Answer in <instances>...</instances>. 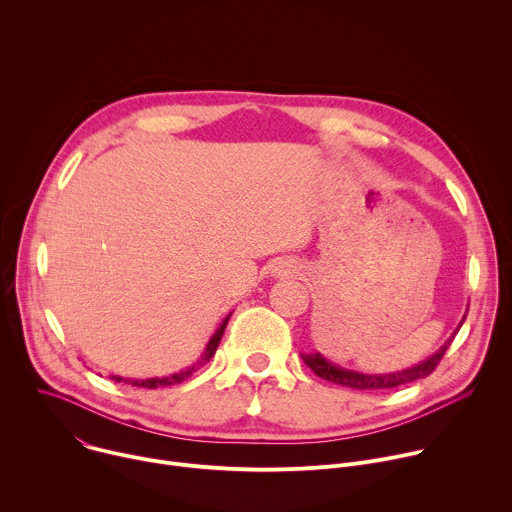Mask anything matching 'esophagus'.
I'll use <instances>...</instances> for the list:
<instances>
[{
  "instance_id": "esophagus-1",
  "label": "esophagus",
  "mask_w": 512,
  "mask_h": 512,
  "mask_svg": "<svg viewBox=\"0 0 512 512\" xmlns=\"http://www.w3.org/2000/svg\"><path fill=\"white\" fill-rule=\"evenodd\" d=\"M287 273H291V267L287 263H281L277 269V275H287Z\"/></svg>"
}]
</instances>
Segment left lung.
<instances>
[{
	"instance_id": "8db88e82",
	"label": "left lung",
	"mask_w": 512,
	"mask_h": 512,
	"mask_svg": "<svg viewBox=\"0 0 512 512\" xmlns=\"http://www.w3.org/2000/svg\"><path fill=\"white\" fill-rule=\"evenodd\" d=\"M466 320V316H464ZM462 320V322H464ZM462 326V324H460ZM460 330V328H458ZM456 330V332H458ZM454 332V334H456ZM454 340V336L437 350L433 356H429L427 360L415 364V367L411 369H405V371H399V373H389V375H364V373H354V371H348V369H342V367H336V364L328 362L320 352H314V354H304V362L308 364V367L322 379L334 383V385H340V387H348V389H356V391H383V389H393V387H399V385H405V383H413L417 379H425L429 377L437 364H440L442 356L446 354L450 342Z\"/></svg>"
}]
</instances>
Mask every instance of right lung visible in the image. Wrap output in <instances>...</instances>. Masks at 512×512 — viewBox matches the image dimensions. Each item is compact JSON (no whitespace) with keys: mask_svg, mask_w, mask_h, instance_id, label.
<instances>
[{"mask_svg":"<svg viewBox=\"0 0 512 512\" xmlns=\"http://www.w3.org/2000/svg\"><path fill=\"white\" fill-rule=\"evenodd\" d=\"M229 318H231V314L223 320V324L218 326V330L212 334V338L208 340V344H206V348H204V354H202V358L196 362V364H192V367H188L186 371H180V373H174V375H170V377H162V379H143V381H133V379H123V377H111L113 381H117V383H127V385H133V387H145V389H158V387H166V385H176V383H182L184 379H188L202 362H208L212 356H214V352H216V348H218V342H221V338H223V334H225V328H227V322H229Z\"/></svg>","mask_w":512,"mask_h":512,"instance_id":"1","label":"right lung"}]
</instances>
